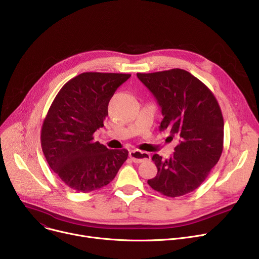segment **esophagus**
I'll return each mask as SVG.
<instances>
[{
    "label": "esophagus",
    "instance_id": "obj_1",
    "mask_svg": "<svg viewBox=\"0 0 259 259\" xmlns=\"http://www.w3.org/2000/svg\"><path fill=\"white\" fill-rule=\"evenodd\" d=\"M129 155L135 164H140V162L150 160V158H151L150 154H149L148 152L140 151V150H138V149H133V150H130Z\"/></svg>",
    "mask_w": 259,
    "mask_h": 259
}]
</instances>
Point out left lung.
Instances as JSON below:
<instances>
[{
    "label": "left lung",
    "mask_w": 259,
    "mask_h": 259,
    "mask_svg": "<svg viewBox=\"0 0 259 259\" xmlns=\"http://www.w3.org/2000/svg\"><path fill=\"white\" fill-rule=\"evenodd\" d=\"M161 108L159 130L180 138L168 159L152 156L157 168L148 184L155 191L178 197L194 191L220 160L224 148V118L212 91L183 69L138 73Z\"/></svg>",
    "instance_id": "8db88e82"
}]
</instances>
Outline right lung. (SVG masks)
I'll list each match as a JSON object with an SVG mask.
<instances>
[{
  "label": "right lung",
  "mask_w": 259,
  "mask_h": 259,
  "mask_svg": "<svg viewBox=\"0 0 259 259\" xmlns=\"http://www.w3.org/2000/svg\"><path fill=\"white\" fill-rule=\"evenodd\" d=\"M131 76L84 72L68 80L53 100L40 131V145L50 168L76 192L88 193L112 182L128 150H111L93 141L104 126L108 104Z\"/></svg>",
  "instance_id": "obj_1"
}]
</instances>
